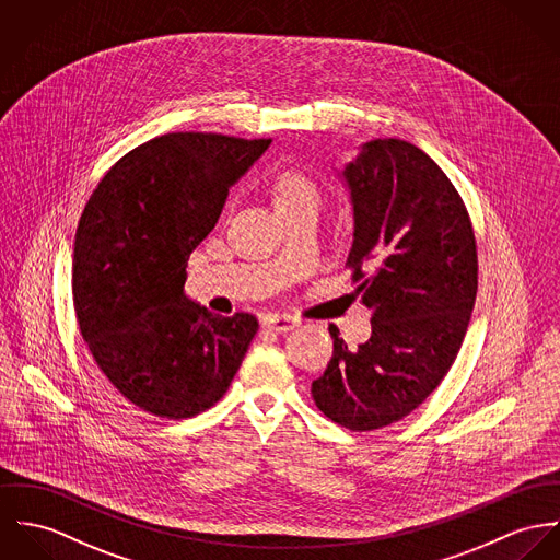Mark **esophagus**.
<instances>
[{"label":"esophagus","instance_id":"34e87169","mask_svg":"<svg viewBox=\"0 0 560 560\" xmlns=\"http://www.w3.org/2000/svg\"><path fill=\"white\" fill-rule=\"evenodd\" d=\"M261 326L277 330V332H288V330H294L296 326H301V319L294 315H288V313H268L261 317Z\"/></svg>","mask_w":560,"mask_h":560}]
</instances>
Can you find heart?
Segmentation results:
<instances>
[{"mask_svg":"<svg viewBox=\"0 0 560 560\" xmlns=\"http://www.w3.org/2000/svg\"><path fill=\"white\" fill-rule=\"evenodd\" d=\"M275 195H277V206H285L290 201H296L301 197H310V195H317L315 185L311 183L307 176L288 170L283 174L277 176L275 180Z\"/></svg>","mask_w":560,"mask_h":560,"instance_id":"obj_1","label":"heart"}]
</instances>
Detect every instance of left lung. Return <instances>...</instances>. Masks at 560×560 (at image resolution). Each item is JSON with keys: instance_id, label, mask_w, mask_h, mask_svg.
Returning a JSON list of instances; mask_svg holds the SVG:
<instances>
[{"instance_id": "obj_1", "label": "left lung", "mask_w": 560, "mask_h": 560, "mask_svg": "<svg viewBox=\"0 0 560 560\" xmlns=\"http://www.w3.org/2000/svg\"><path fill=\"white\" fill-rule=\"evenodd\" d=\"M354 214L346 266L372 337L311 384L315 406L352 432L386 428L419 408L451 370L477 296V241L444 172L404 139H373L341 172Z\"/></svg>"}]
</instances>
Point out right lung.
<instances>
[{
    "label": "right lung",
    "instance_id": "right-lung-1",
    "mask_svg": "<svg viewBox=\"0 0 560 560\" xmlns=\"http://www.w3.org/2000/svg\"><path fill=\"white\" fill-rule=\"evenodd\" d=\"M270 139L167 132L122 156L79 219L72 299L81 335L137 408L188 419L238 372L257 319L214 315L185 296L187 261L217 225L230 188Z\"/></svg>",
    "mask_w": 560,
    "mask_h": 560
}]
</instances>
